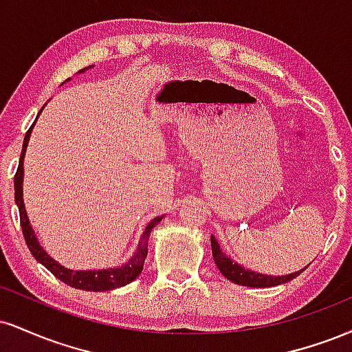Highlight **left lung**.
<instances>
[{
	"instance_id": "left-lung-1",
	"label": "left lung",
	"mask_w": 352,
	"mask_h": 352,
	"mask_svg": "<svg viewBox=\"0 0 352 352\" xmlns=\"http://www.w3.org/2000/svg\"><path fill=\"white\" fill-rule=\"evenodd\" d=\"M211 252H213V259L217 267L219 269L224 277L228 280L238 283V285H244V287H254V289H264V287H275V285H282V283H287L290 280H294L295 277H298L300 274L303 272L305 269L300 270V272H294L289 275H265V274H259L254 272V270L244 269L243 265H239L238 262H232V259L226 256L219 248L218 241L211 236Z\"/></svg>"
}]
</instances>
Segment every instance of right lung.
Segmentation results:
<instances>
[{
    "mask_svg": "<svg viewBox=\"0 0 352 352\" xmlns=\"http://www.w3.org/2000/svg\"><path fill=\"white\" fill-rule=\"evenodd\" d=\"M88 69H91V65L78 70V74H83V72ZM34 124H36V121L32 122V126L26 133V138H24L23 151H21V157H19V167L14 175V200L19 208L21 228H23V234H24V239H26L29 251H31L32 256L36 257V261L41 262L44 267H47L50 272L58 278V280L67 283V285L74 287V289L87 290V292H104V290H113V289H118V287L128 285L129 282H133L134 278H138L139 274L142 272L144 261H146L147 257V243H149L151 231L152 228L157 226L160 219L164 217L154 218L149 224H147L146 230H144L141 236V241H139L138 244V249H135L134 256L131 257L124 265H120V267H113V269H101V270H72V269L63 267V265L58 264L57 261H54L52 257L42 249V245L36 238V232H34L32 226L29 224L26 206H24V200H23V177H24L23 162H24V155H26L29 135H31Z\"/></svg>",
    "mask_w": 352,
    "mask_h": 352,
    "instance_id": "add662e5",
    "label": "right lung"
}]
</instances>
